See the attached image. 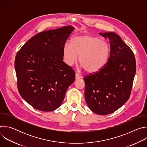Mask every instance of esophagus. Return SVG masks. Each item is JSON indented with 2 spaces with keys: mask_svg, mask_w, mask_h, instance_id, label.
Returning a JSON list of instances; mask_svg holds the SVG:
<instances>
[{
  "mask_svg": "<svg viewBox=\"0 0 147 147\" xmlns=\"http://www.w3.org/2000/svg\"><path fill=\"white\" fill-rule=\"evenodd\" d=\"M82 78V77L80 75H79L78 74H77V73L76 74V80H77V79H81V78Z\"/></svg>",
  "mask_w": 147,
  "mask_h": 147,
  "instance_id": "34e87169",
  "label": "esophagus"
}]
</instances>
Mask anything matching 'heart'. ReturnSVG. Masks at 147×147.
<instances>
[{
  "label": "heart",
  "instance_id": "b5f03b06",
  "mask_svg": "<svg viewBox=\"0 0 147 147\" xmlns=\"http://www.w3.org/2000/svg\"><path fill=\"white\" fill-rule=\"evenodd\" d=\"M111 52L108 42L91 35L74 36L71 44L67 42L63 49V56L66 63L73 65L79 56L81 66L90 73L99 71L107 64Z\"/></svg>",
  "mask_w": 147,
  "mask_h": 147
}]
</instances>
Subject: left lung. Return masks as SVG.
<instances>
[{"label":"left lung","mask_w":147,"mask_h":147,"mask_svg":"<svg viewBox=\"0 0 147 147\" xmlns=\"http://www.w3.org/2000/svg\"><path fill=\"white\" fill-rule=\"evenodd\" d=\"M99 34L109 40L110 56L102 69L84 78L85 99L93 112L105 115L115 112L128 100L136 63L133 51L117 34Z\"/></svg>","instance_id":"8db88e82"}]
</instances>
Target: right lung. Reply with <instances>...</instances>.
Returning a JSON list of instances; mask_svg holds the SVG:
<instances>
[{
    "label": "right lung",
    "mask_w": 147,
    "mask_h": 147,
    "mask_svg": "<svg viewBox=\"0 0 147 147\" xmlns=\"http://www.w3.org/2000/svg\"><path fill=\"white\" fill-rule=\"evenodd\" d=\"M74 27L38 33L17 52L15 70L19 94L34 108L57 109L75 80L73 69L63 61V49Z\"/></svg>",
    "instance_id": "right-lung-1"
}]
</instances>
